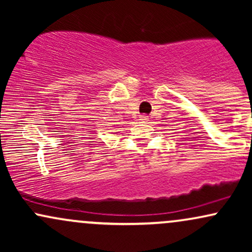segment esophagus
I'll return each mask as SVG.
<instances>
[{
    "label": "esophagus",
    "instance_id": "obj_1",
    "mask_svg": "<svg viewBox=\"0 0 252 252\" xmlns=\"http://www.w3.org/2000/svg\"><path fill=\"white\" fill-rule=\"evenodd\" d=\"M148 116H146V115H142V116L140 117V121H142V122H148Z\"/></svg>",
    "mask_w": 252,
    "mask_h": 252
}]
</instances>
